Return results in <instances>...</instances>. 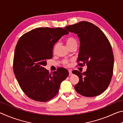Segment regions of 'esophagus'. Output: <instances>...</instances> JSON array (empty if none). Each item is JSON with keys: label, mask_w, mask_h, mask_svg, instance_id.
I'll return each mask as SVG.
<instances>
[{"label": "esophagus", "mask_w": 123, "mask_h": 123, "mask_svg": "<svg viewBox=\"0 0 123 123\" xmlns=\"http://www.w3.org/2000/svg\"><path fill=\"white\" fill-rule=\"evenodd\" d=\"M73 75V73H72V70H69V76H71V75Z\"/></svg>", "instance_id": "obj_1"}]
</instances>
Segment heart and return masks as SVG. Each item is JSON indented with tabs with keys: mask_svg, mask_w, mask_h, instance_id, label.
Returning a JSON list of instances; mask_svg holds the SVG:
<instances>
[{
	"mask_svg": "<svg viewBox=\"0 0 123 123\" xmlns=\"http://www.w3.org/2000/svg\"><path fill=\"white\" fill-rule=\"evenodd\" d=\"M65 42H66L67 45V47L69 48H70V47L74 46V45H77L76 39L75 38H74V37H69V38H67L66 39ZM57 45H58V43H56V44L54 45V51H55V50L56 49ZM63 63L65 64H68V61H67V60H64V61H63Z\"/></svg>",
	"mask_w": 123,
	"mask_h": 123,
	"instance_id": "obj_1",
	"label": "heart"
}]
</instances>
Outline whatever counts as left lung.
<instances>
[{"mask_svg": "<svg viewBox=\"0 0 123 123\" xmlns=\"http://www.w3.org/2000/svg\"><path fill=\"white\" fill-rule=\"evenodd\" d=\"M64 29L76 34L80 41L78 61L86 64V72L73 70L79 78L75 91L85 97L103 93L109 86L113 74L114 57L111 45L104 32L91 23L82 21Z\"/></svg>", "mask_w": 123, "mask_h": 123, "instance_id": "8db88e82", "label": "left lung"}]
</instances>
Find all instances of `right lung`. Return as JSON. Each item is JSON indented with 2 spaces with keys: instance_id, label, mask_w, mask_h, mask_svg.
Segmentation results:
<instances>
[{
  "instance_id": "add662e5",
  "label": "right lung",
  "mask_w": 123,
  "mask_h": 123,
  "mask_svg": "<svg viewBox=\"0 0 123 123\" xmlns=\"http://www.w3.org/2000/svg\"><path fill=\"white\" fill-rule=\"evenodd\" d=\"M63 28H38L25 33L16 45L13 72L20 88L35 101L45 102L59 92L61 83L69 72L63 68L49 74L44 68L53 57L54 44L64 35Z\"/></svg>"
}]
</instances>
